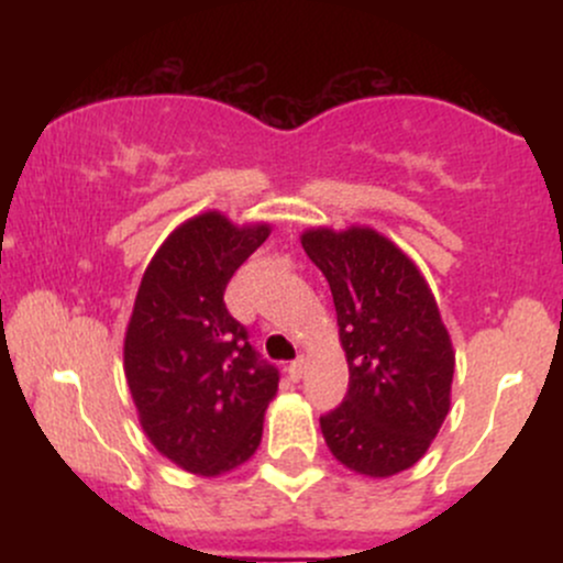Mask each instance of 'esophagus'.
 <instances>
[{"instance_id": "obj_1", "label": "esophagus", "mask_w": 563, "mask_h": 563, "mask_svg": "<svg viewBox=\"0 0 563 563\" xmlns=\"http://www.w3.org/2000/svg\"><path fill=\"white\" fill-rule=\"evenodd\" d=\"M303 367H307V363H303V357L294 360V363L288 365V378H290V380H301V376H303Z\"/></svg>"}]
</instances>
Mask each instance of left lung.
I'll use <instances>...</instances> for the list:
<instances>
[{"mask_svg": "<svg viewBox=\"0 0 563 563\" xmlns=\"http://www.w3.org/2000/svg\"><path fill=\"white\" fill-rule=\"evenodd\" d=\"M301 245L331 286L349 363L344 402L320 416L328 450L357 474H399L450 410L455 354L434 296L376 230H309Z\"/></svg>", "mask_w": 563, "mask_h": 563, "instance_id": "1", "label": "left lung"}]
</instances>
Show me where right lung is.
I'll return each instance as SVG.
<instances>
[{"label":"right lung","instance_id":"add662e5","mask_svg":"<svg viewBox=\"0 0 563 563\" xmlns=\"http://www.w3.org/2000/svg\"><path fill=\"white\" fill-rule=\"evenodd\" d=\"M267 235V224L235 228L209 211L174 230L142 275L126 384L145 434L190 474H224L262 442L280 371L251 346L224 288Z\"/></svg>","mask_w":563,"mask_h":563}]
</instances>
